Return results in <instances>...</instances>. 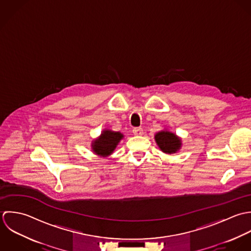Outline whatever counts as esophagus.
Masks as SVG:
<instances>
[{
    "mask_svg": "<svg viewBox=\"0 0 251 251\" xmlns=\"http://www.w3.org/2000/svg\"><path fill=\"white\" fill-rule=\"evenodd\" d=\"M133 134L135 136H142L144 134V130L140 127H137V128H134L133 129Z\"/></svg>",
    "mask_w": 251,
    "mask_h": 251,
    "instance_id": "1",
    "label": "esophagus"
}]
</instances>
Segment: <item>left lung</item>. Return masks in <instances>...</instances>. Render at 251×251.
Returning <instances> with one entry per match:
<instances>
[{
	"instance_id": "8db88e82",
	"label": "left lung",
	"mask_w": 251,
	"mask_h": 251,
	"mask_svg": "<svg viewBox=\"0 0 251 251\" xmlns=\"http://www.w3.org/2000/svg\"><path fill=\"white\" fill-rule=\"evenodd\" d=\"M155 141L161 151L169 154L176 152L181 146L180 139L175 134L168 131H162L157 133L155 135Z\"/></svg>"
}]
</instances>
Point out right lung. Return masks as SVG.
I'll return each instance as SVG.
<instances>
[{
    "instance_id": "right-lung-1",
    "label": "right lung",
    "mask_w": 251,
    "mask_h": 251,
    "mask_svg": "<svg viewBox=\"0 0 251 251\" xmlns=\"http://www.w3.org/2000/svg\"><path fill=\"white\" fill-rule=\"evenodd\" d=\"M123 135L119 132L104 130L100 138L93 144V151L100 156H107L116 148Z\"/></svg>"
}]
</instances>
